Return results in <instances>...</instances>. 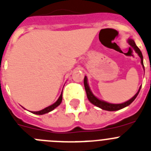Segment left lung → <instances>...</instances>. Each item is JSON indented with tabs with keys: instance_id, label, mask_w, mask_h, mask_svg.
Instances as JSON below:
<instances>
[{
	"instance_id": "left-lung-1",
	"label": "left lung",
	"mask_w": 151,
	"mask_h": 151,
	"mask_svg": "<svg viewBox=\"0 0 151 151\" xmlns=\"http://www.w3.org/2000/svg\"><path fill=\"white\" fill-rule=\"evenodd\" d=\"M127 42L129 43V45L132 47L134 48V51H135L136 53L138 54V55L140 57V58H141V65H142V66H143L144 69H145V66H144V63H143V56H142V54H141V51L140 50V49L138 48V47H137V45H135L134 40L129 38ZM84 85H85V91H86V94H87V97L88 101L91 103L92 104L95 105L96 106L101 108V109H102V110H107V111H116V110H121V109H122V108L130 105L134 101L136 97L138 96V93H139L141 88V86H140L138 92L134 94V97H132L130 100L127 101L126 102H124L122 103V104H110V103L106 102V101H104L98 99L97 97H95V96L94 95V94H93L91 91V88L90 87H89L88 83L87 76H85V78H84Z\"/></svg>"
}]
</instances>
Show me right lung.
<instances>
[{
	"label": "right lung",
	"instance_id": "add662e5",
	"mask_svg": "<svg viewBox=\"0 0 151 151\" xmlns=\"http://www.w3.org/2000/svg\"><path fill=\"white\" fill-rule=\"evenodd\" d=\"M62 93H63V91H62ZM62 93H61L60 96L59 97L58 100H57V101H56L54 104H53L50 105V106H47V107L45 108V109H43V110H40V111L32 112V113H34V114H37V115H43V114H45V113H49V112L52 111V110H54V109L59 106V105L61 104V102H62V99H63V96H62L63 94H62Z\"/></svg>",
	"mask_w": 151,
	"mask_h": 151
}]
</instances>
